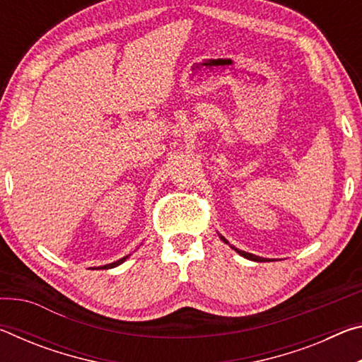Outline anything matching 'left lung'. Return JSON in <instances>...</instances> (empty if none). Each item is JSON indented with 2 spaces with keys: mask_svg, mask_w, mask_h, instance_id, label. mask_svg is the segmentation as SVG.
I'll use <instances>...</instances> for the list:
<instances>
[{
  "mask_svg": "<svg viewBox=\"0 0 362 362\" xmlns=\"http://www.w3.org/2000/svg\"><path fill=\"white\" fill-rule=\"evenodd\" d=\"M222 240H223V238H222ZM223 241L228 243L226 240H223ZM233 249H235V247H233ZM235 250H236L238 254H241L243 257H246V259H249V260H254V262H263V260H265V259H262V257H257V255H252V254H249V252H244V250H238V249H235Z\"/></svg>",
  "mask_w": 362,
  "mask_h": 362,
  "instance_id": "8db88e82",
  "label": "left lung"
}]
</instances>
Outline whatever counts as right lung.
I'll return each instance as SVG.
<instances>
[{
  "label": "right lung",
  "mask_w": 362,
  "mask_h": 362,
  "mask_svg": "<svg viewBox=\"0 0 362 362\" xmlns=\"http://www.w3.org/2000/svg\"><path fill=\"white\" fill-rule=\"evenodd\" d=\"M127 257H129V255L122 257V259H119V260H116V262H113V263H108V265H105V267H100V268L103 269V268H113V267H118V265H119V263H122V262H124V260L127 259Z\"/></svg>",
  "instance_id": "obj_1"
}]
</instances>
